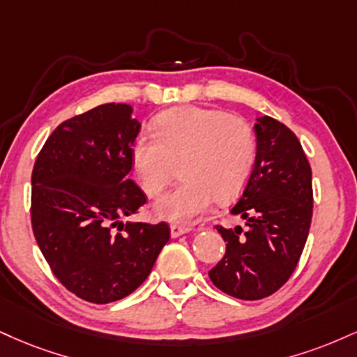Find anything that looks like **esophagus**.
Instances as JSON below:
<instances>
[{
  "mask_svg": "<svg viewBox=\"0 0 357 357\" xmlns=\"http://www.w3.org/2000/svg\"><path fill=\"white\" fill-rule=\"evenodd\" d=\"M190 226H181V225H171V238H178V236L190 233Z\"/></svg>",
  "mask_w": 357,
  "mask_h": 357,
  "instance_id": "obj_1",
  "label": "esophagus"
}]
</instances>
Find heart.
<instances>
[{"mask_svg":"<svg viewBox=\"0 0 357 357\" xmlns=\"http://www.w3.org/2000/svg\"><path fill=\"white\" fill-rule=\"evenodd\" d=\"M154 135L132 144V166L148 196H160L174 178L183 181L162 196L154 213L173 222H191L218 201L234 199L256 165L257 141L248 121L225 111L176 108L154 121Z\"/></svg>","mask_w":357,"mask_h":357,"instance_id":"obj_1","label":"heart"}]
</instances>
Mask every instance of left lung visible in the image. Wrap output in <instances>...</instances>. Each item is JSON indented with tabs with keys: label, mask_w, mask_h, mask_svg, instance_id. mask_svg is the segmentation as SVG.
<instances>
[{
	"label": "left lung",
	"mask_w": 357,
	"mask_h": 357,
	"mask_svg": "<svg viewBox=\"0 0 357 357\" xmlns=\"http://www.w3.org/2000/svg\"><path fill=\"white\" fill-rule=\"evenodd\" d=\"M255 131V169L231 209L246 229L216 226L226 252L209 271L218 289L246 301L268 298L291 278L312 218V173L298 137L271 116L257 118Z\"/></svg>",
	"instance_id": "obj_1"
}]
</instances>
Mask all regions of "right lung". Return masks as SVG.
I'll return each mask as SVG.
<instances>
[{
    "label": "right lung",
    "mask_w": 357,
    "mask_h": 357,
    "mask_svg": "<svg viewBox=\"0 0 357 357\" xmlns=\"http://www.w3.org/2000/svg\"><path fill=\"white\" fill-rule=\"evenodd\" d=\"M121 102L59 124L31 174V226L46 263L78 298L108 304L144 282L169 241V226L123 222L146 204L128 178L141 124Z\"/></svg>",
    "instance_id": "obj_1"
}]
</instances>
